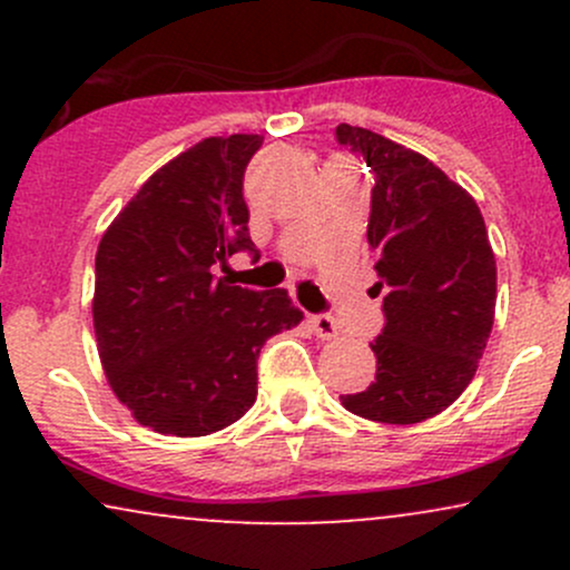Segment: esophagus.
Instances as JSON below:
<instances>
[{
  "instance_id": "1",
  "label": "esophagus",
  "mask_w": 570,
  "mask_h": 570,
  "mask_svg": "<svg viewBox=\"0 0 570 570\" xmlns=\"http://www.w3.org/2000/svg\"><path fill=\"white\" fill-rule=\"evenodd\" d=\"M307 324H311V330L316 332V337H322V340H335L340 335L335 318L326 316V313H316V316H307Z\"/></svg>"
}]
</instances>
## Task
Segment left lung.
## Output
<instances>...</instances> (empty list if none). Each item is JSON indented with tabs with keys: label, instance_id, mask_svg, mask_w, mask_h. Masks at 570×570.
I'll use <instances>...</instances> for the list:
<instances>
[{
	"label": "left lung",
	"instance_id": "left-lung-1",
	"mask_svg": "<svg viewBox=\"0 0 570 570\" xmlns=\"http://www.w3.org/2000/svg\"><path fill=\"white\" fill-rule=\"evenodd\" d=\"M340 147L367 160L375 187L367 240L383 332L370 343L375 383L343 407L377 423H421L472 383L495 313V257L472 195L429 158L340 122Z\"/></svg>",
	"mask_w": 570,
	"mask_h": 570
}]
</instances>
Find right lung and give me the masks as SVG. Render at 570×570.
<instances>
[{"mask_svg": "<svg viewBox=\"0 0 570 570\" xmlns=\"http://www.w3.org/2000/svg\"><path fill=\"white\" fill-rule=\"evenodd\" d=\"M254 134L203 139L144 181L96 252L94 326L109 385L141 426L206 436L257 399L267 337L303 322L286 289L214 276L248 235L244 174Z\"/></svg>", "mask_w": 570, "mask_h": 570, "instance_id": "obj_1", "label": "right lung"}]
</instances>
